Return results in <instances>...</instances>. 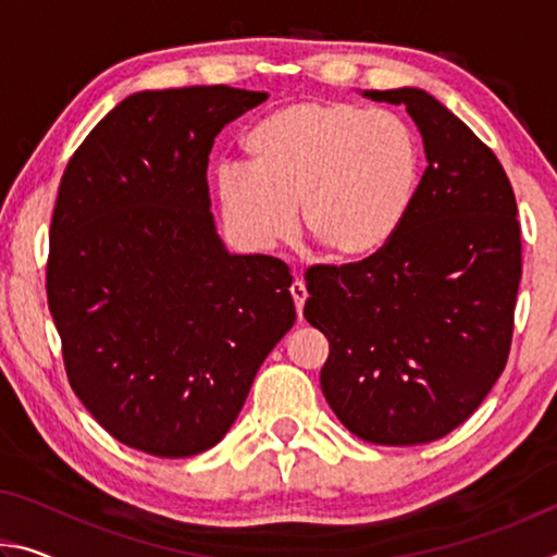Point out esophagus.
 Listing matches in <instances>:
<instances>
[{"label": "esophagus", "instance_id": "esophagus-1", "mask_svg": "<svg viewBox=\"0 0 557 557\" xmlns=\"http://www.w3.org/2000/svg\"><path fill=\"white\" fill-rule=\"evenodd\" d=\"M289 295H292V299H295L297 317H299V322H301V309H305V301H307V287H305V282H301V280H295V282H292Z\"/></svg>", "mask_w": 557, "mask_h": 557}]
</instances>
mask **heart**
Segmentation results:
<instances>
[{
	"label": "heart",
	"mask_w": 557,
	"mask_h": 557,
	"mask_svg": "<svg viewBox=\"0 0 557 557\" xmlns=\"http://www.w3.org/2000/svg\"><path fill=\"white\" fill-rule=\"evenodd\" d=\"M243 149L250 166H221L215 196L252 248L287 240L299 206L301 231L329 258L369 262L398 238L420 194L418 135L356 102H292L256 122Z\"/></svg>",
	"instance_id": "b5f03b06"
}]
</instances>
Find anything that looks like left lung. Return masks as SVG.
Returning a JSON list of instances; mask_svg holds the SVG:
<instances>
[{
	"label": "left lung",
	"instance_id": "left-lung-1",
	"mask_svg": "<svg viewBox=\"0 0 557 557\" xmlns=\"http://www.w3.org/2000/svg\"><path fill=\"white\" fill-rule=\"evenodd\" d=\"M405 106L428 169L388 248L307 272V322L329 338L322 393L373 445H425L474 412L502 375L521 282V228L504 166L420 88L363 90Z\"/></svg>",
	"mask_w": 557,
	"mask_h": 557
}]
</instances>
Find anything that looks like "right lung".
<instances>
[{"mask_svg":"<svg viewBox=\"0 0 557 557\" xmlns=\"http://www.w3.org/2000/svg\"><path fill=\"white\" fill-rule=\"evenodd\" d=\"M268 92H132L75 149L46 268L71 388L122 445L178 459L211 449L295 324L292 275L233 256L206 172L219 132Z\"/></svg>","mask_w":557,"mask_h":557,"instance_id":"obj_1","label":"right lung"}]
</instances>
